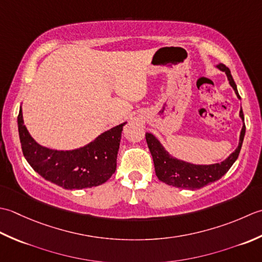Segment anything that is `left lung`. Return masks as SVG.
Wrapping results in <instances>:
<instances>
[{"instance_id": "1", "label": "left lung", "mask_w": 262, "mask_h": 262, "mask_svg": "<svg viewBox=\"0 0 262 262\" xmlns=\"http://www.w3.org/2000/svg\"><path fill=\"white\" fill-rule=\"evenodd\" d=\"M217 68L226 73L229 84L233 87L237 97L241 98L229 69L222 63L218 64ZM239 116L244 121L242 108L239 111ZM244 135L245 124H243L241 130L238 147L235 149V151L231 154V156L224 162L212 165H193L190 163H185L183 161H179V159L169 156V154L165 150L163 146L151 133H146V140L149 150L151 152L155 165V172H156L158 180H161L162 182L168 185L175 186V188L195 190L204 188L205 185L209 183L215 182V181L220 180L224 174L228 172V169L232 167V165L238 157L239 151H241Z\"/></svg>"}]
</instances>
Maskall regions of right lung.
<instances>
[{
  "label": "right lung",
  "mask_w": 262,
  "mask_h": 262,
  "mask_svg": "<svg viewBox=\"0 0 262 262\" xmlns=\"http://www.w3.org/2000/svg\"><path fill=\"white\" fill-rule=\"evenodd\" d=\"M122 123L74 150H52L38 145L27 130L19 111L18 130L24 156L40 176L63 189L93 188L105 183L116 169Z\"/></svg>",
  "instance_id": "obj_1"
}]
</instances>
